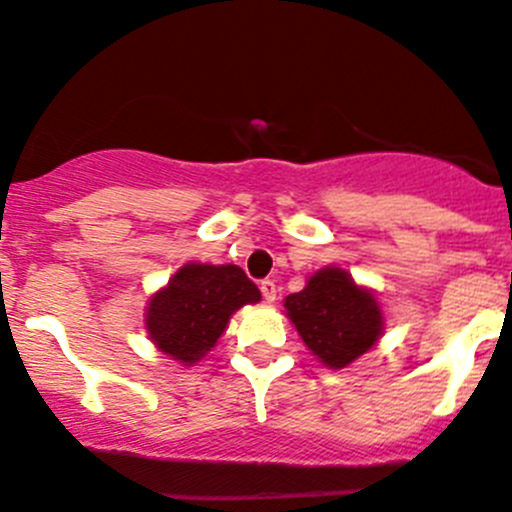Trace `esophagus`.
I'll return each instance as SVG.
<instances>
[{
    "mask_svg": "<svg viewBox=\"0 0 512 512\" xmlns=\"http://www.w3.org/2000/svg\"><path fill=\"white\" fill-rule=\"evenodd\" d=\"M260 289H262V297H265L267 304H272V301L277 299V284H274L272 279H265V282L260 284Z\"/></svg>",
    "mask_w": 512,
    "mask_h": 512,
    "instance_id": "1",
    "label": "esophagus"
}]
</instances>
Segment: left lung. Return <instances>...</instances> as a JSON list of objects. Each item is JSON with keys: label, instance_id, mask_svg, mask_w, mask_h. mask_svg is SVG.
Wrapping results in <instances>:
<instances>
[{"label": "left lung", "instance_id": "1", "mask_svg": "<svg viewBox=\"0 0 512 512\" xmlns=\"http://www.w3.org/2000/svg\"><path fill=\"white\" fill-rule=\"evenodd\" d=\"M301 341L326 368H346L368 353L383 333L378 299L341 267L311 274L306 287L284 299Z\"/></svg>", "mask_w": 512, "mask_h": 512}]
</instances>
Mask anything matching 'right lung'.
Masks as SVG:
<instances>
[{"instance_id":"right-lung-1","label":"right lung","mask_w":512,"mask_h":512,"mask_svg":"<svg viewBox=\"0 0 512 512\" xmlns=\"http://www.w3.org/2000/svg\"><path fill=\"white\" fill-rule=\"evenodd\" d=\"M260 289L238 265L188 262L147 306V333L169 358L193 365L223 336L230 316L257 304Z\"/></svg>"}]
</instances>
